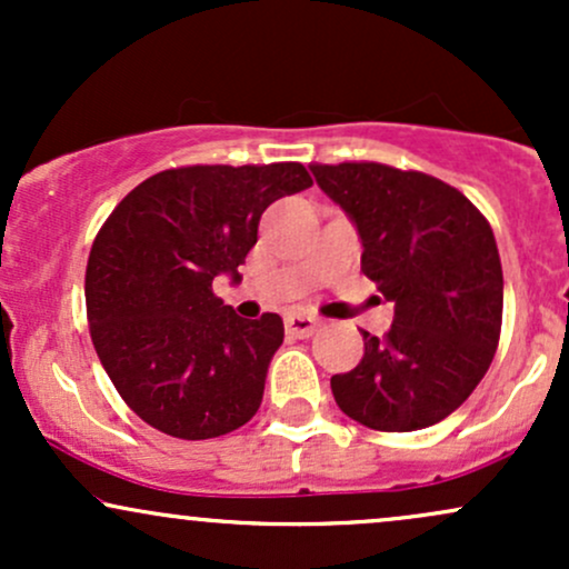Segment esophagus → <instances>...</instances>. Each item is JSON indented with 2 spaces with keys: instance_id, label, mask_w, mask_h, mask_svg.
Listing matches in <instances>:
<instances>
[{
  "instance_id": "esophagus-1",
  "label": "esophagus",
  "mask_w": 569,
  "mask_h": 569,
  "mask_svg": "<svg viewBox=\"0 0 569 569\" xmlns=\"http://www.w3.org/2000/svg\"><path fill=\"white\" fill-rule=\"evenodd\" d=\"M321 321L312 316H305V312H289L286 316V331L293 337H312L318 331Z\"/></svg>"
}]
</instances>
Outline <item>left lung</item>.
Wrapping results in <instances>:
<instances>
[{
  "instance_id": "8db88e82",
  "label": "left lung",
  "mask_w": 569,
  "mask_h": 569,
  "mask_svg": "<svg viewBox=\"0 0 569 569\" xmlns=\"http://www.w3.org/2000/svg\"><path fill=\"white\" fill-rule=\"evenodd\" d=\"M361 238V272L396 305L385 337L331 377L337 407L361 426H436L473 393L498 350L502 267L489 221L460 189L382 162L310 166Z\"/></svg>"
}]
</instances>
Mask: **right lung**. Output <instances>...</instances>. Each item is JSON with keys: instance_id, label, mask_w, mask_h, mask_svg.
I'll list each match as a JSON object with an SVG mask.
<instances>
[{"instance_id": "right-lung-1", "label": "right lung", "mask_w": 569, "mask_h": 569, "mask_svg": "<svg viewBox=\"0 0 569 569\" xmlns=\"http://www.w3.org/2000/svg\"><path fill=\"white\" fill-rule=\"evenodd\" d=\"M310 184L302 162L171 168L103 221L84 270L90 339L147 426L200 441L257 415L283 321L240 318L213 278L238 283L264 208Z\"/></svg>"}]
</instances>
